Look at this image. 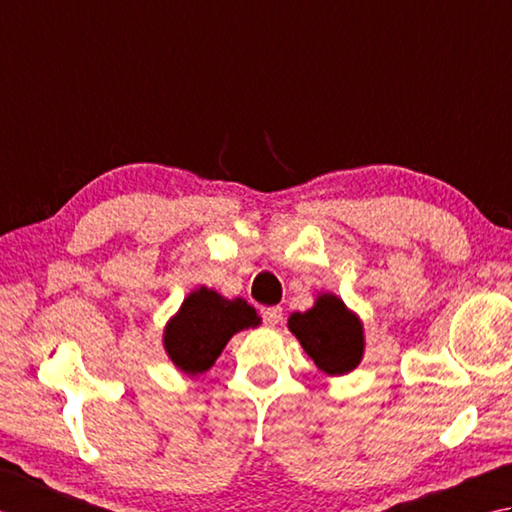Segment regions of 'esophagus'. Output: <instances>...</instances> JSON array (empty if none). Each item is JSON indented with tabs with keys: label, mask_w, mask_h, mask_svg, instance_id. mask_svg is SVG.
Listing matches in <instances>:
<instances>
[{
	"label": "esophagus",
	"mask_w": 512,
	"mask_h": 512,
	"mask_svg": "<svg viewBox=\"0 0 512 512\" xmlns=\"http://www.w3.org/2000/svg\"><path fill=\"white\" fill-rule=\"evenodd\" d=\"M280 320H283V309H280V307H267V309H263V322H265V325L274 327V325H278Z\"/></svg>",
	"instance_id": "1"
}]
</instances>
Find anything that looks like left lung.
I'll use <instances>...</instances> for the list:
<instances>
[{
    "label": "left lung",
    "mask_w": 512,
    "mask_h": 512,
    "mask_svg": "<svg viewBox=\"0 0 512 512\" xmlns=\"http://www.w3.org/2000/svg\"><path fill=\"white\" fill-rule=\"evenodd\" d=\"M289 331L300 340L318 367L329 375H342L356 369L364 351L362 325L347 311L342 300L325 294L314 309L291 314Z\"/></svg>",
    "instance_id": "left-lung-1"
}]
</instances>
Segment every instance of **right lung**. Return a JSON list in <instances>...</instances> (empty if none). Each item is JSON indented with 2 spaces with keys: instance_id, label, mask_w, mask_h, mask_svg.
I'll use <instances>...</instances> for the list:
<instances>
[{
  "instance_id": "add662e5",
  "label": "right lung",
  "mask_w": 512,
  "mask_h": 512,
  "mask_svg": "<svg viewBox=\"0 0 512 512\" xmlns=\"http://www.w3.org/2000/svg\"><path fill=\"white\" fill-rule=\"evenodd\" d=\"M254 307L245 300H225L201 287L185 298L176 318L165 329V349L181 371L196 375L207 371L221 356L236 331L258 325Z\"/></svg>"
}]
</instances>
